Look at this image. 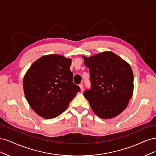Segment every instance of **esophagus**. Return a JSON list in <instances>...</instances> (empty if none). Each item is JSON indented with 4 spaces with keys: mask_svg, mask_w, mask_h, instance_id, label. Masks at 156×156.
<instances>
[{
    "mask_svg": "<svg viewBox=\"0 0 156 156\" xmlns=\"http://www.w3.org/2000/svg\"><path fill=\"white\" fill-rule=\"evenodd\" d=\"M79 87H80V89L83 90V83H80V84L79 85Z\"/></svg>",
    "mask_w": 156,
    "mask_h": 156,
    "instance_id": "34e87169",
    "label": "esophagus"
}]
</instances>
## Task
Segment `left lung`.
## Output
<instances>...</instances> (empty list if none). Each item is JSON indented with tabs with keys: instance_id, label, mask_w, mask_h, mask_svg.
<instances>
[{
	"instance_id": "left-lung-1",
	"label": "left lung",
	"mask_w": 156,
	"mask_h": 156,
	"mask_svg": "<svg viewBox=\"0 0 156 156\" xmlns=\"http://www.w3.org/2000/svg\"><path fill=\"white\" fill-rule=\"evenodd\" d=\"M89 69L91 87L83 95L94 113L104 119L117 117L126 108L133 92V74L128 63L112 52L82 56Z\"/></svg>"
}]
</instances>
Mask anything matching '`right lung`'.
I'll list each match as a JSON object with an SVG mask.
<instances>
[{
    "instance_id": "1",
    "label": "right lung",
    "mask_w": 156,
    "mask_h": 156,
    "mask_svg": "<svg viewBox=\"0 0 156 156\" xmlns=\"http://www.w3.org/2000/svg\"><path fill=\"white\" fill-rule=\"evenodd\" d=\"M72 59L49 54L37 59L23 79L25 97L30 106L44 119H53L69 106L80 88L73 82Z\"/></svg>"
}]
</instances>
